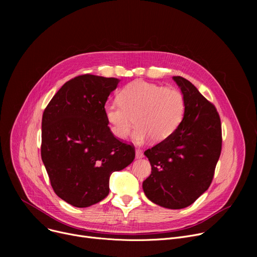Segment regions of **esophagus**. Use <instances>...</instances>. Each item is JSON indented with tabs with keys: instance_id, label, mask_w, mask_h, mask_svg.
Listing matches in <instances>:
<instances>
[{
	"instance_id": "esophagus-1",
	"label": "esophagus",
	"mask_w": 257,
	"mask_h": 257,
	"mask_svg": "<svg viewBox=\"0 0 257 257\" xmlns=\"http://www.w3.org/2000/svg\"><path fill=\"white\" fill-rule=\"evenodd\" d=\"M136 157H137L138 159L143 158V157H144V153H143V151H142V150H140V149H137V150H136Z\"/></svg>"
}]
</instances>
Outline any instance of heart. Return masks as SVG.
Instances as JSON below:
<instances>
[{"label": "heart", "mask_w": 257, "mask_h": 257, "mask_svg": "<svg viewBox=\"0 0 257 257\" xmlns=\"http://www.w3.org/2000/svg\"><path fill=\"white\" fill-rule=\"evenodd\" d=\"M118 102L104 106L105 118L116 139H125L132 128V118L138 127L132 134L136 144L151 138L163 142L179 127L185 111L182 92L175 87H163L146 81H134L117 94Z\"/></svg>", "instance_id": "1"}]
</instances>
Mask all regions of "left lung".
Returning <instances> with one entry per match:
<instances>
[{"label":"left lung","instance_id":"obj_1","mask_svg":"<svg viewBox=\"0 0 257 257\" xmlns=\"http://www.w3.org/2000/svg\"><path fill=\"white\" fill-rule=\"evenodd\" d=\"M173 79L184 97V115L170 138L145 151L152 171L143 188L153 203L181 209L208 190L221 155L222 127L214 105L194 84Z\"/></svg>","mask_w":257,"mask_h":257}]
</instances>
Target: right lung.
<instances>
[{"label":"right lung","mask_w":257,"mask_h":257,"mask_svg":"<svg viewBox=\"0 0 257 257\" xmlns=\"http://www.w3.org/2000/svg\"><path fill=\"white\" fill-rule=\"evenodd\" d=\"M119 80L90 74L67 81L42 120V159L55 194L88 207L109 194V178L129 166L136 150L111 133L104 106Z\"/></svg>","instance_id":"1"}]
</instances>
